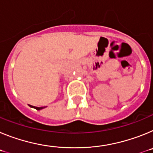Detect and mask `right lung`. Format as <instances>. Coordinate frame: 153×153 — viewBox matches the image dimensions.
Returning <instances> with one entry per match:
<instances>
[{
  "label": "right lung",
  "instance_id": "obj_1",
  "mask_svg": "<svg viewBox=\"0 0 153 153\" xmlns=\"http://www.w3.org/2000/svg\"><path fill=\"white\" fill-rule=\"evenodd\" d=\"M31 107H33V108H34V109H37V110H40V109H44V107H35V106H31Z\"/></svg>",
  "mask_w": 153,
  "mask_h": 153
}]
</instances>
